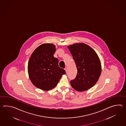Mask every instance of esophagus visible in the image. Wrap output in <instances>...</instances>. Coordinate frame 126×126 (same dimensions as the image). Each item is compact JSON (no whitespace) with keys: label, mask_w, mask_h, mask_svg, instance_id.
Instances as JSON below:
<instances>
[{"label":"esophagus","mask_w":126,"mask_h":126,"mask_svg":"<svg viewBox=\"0 0 126 126\" xmlns=\"http://www.w3.org/2000/svg\"><path fill=\"white\" fill-rule=\"evenodd\" d=\"M64 69H65V70L66 71V72H67V67H65V68H64Z\"/></svg>","instance_id":"1"}]
</instances>
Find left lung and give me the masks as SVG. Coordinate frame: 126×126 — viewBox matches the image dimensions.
<instances>
[{
    "mask_svg": "<svg viewBox=\"0 0 126 126\" xmlns=\"http://www.w3.org/2000/svg\"><path fill=\"white\" fill-rule=\"evenodd\" d=\"M68 48L75 61L78 72L70 83L78 91H85L96 84L101 72V65L96 53L84 43H76Z\"/></svg>",
    "mask_w": 126,
    "mask_h": 126,
    "instance_id": "1",
    "label": "left lung"
}]
</instances>
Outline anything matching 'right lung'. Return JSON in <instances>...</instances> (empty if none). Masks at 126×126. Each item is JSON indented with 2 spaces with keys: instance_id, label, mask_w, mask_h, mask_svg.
<instances>
[{
  "instance_id": "obj_1",
  "label": "right lung",
  "mask_w": 126,
  "mask_h": 126,
  "mask_svg": "<svg viewBox=\"0 0 126 126\" xmlns=\"http://www.w3.org/2000/svg\"><path fill=\"white\" fill-rule=\"evenodd\" d=\"M55 46L44 44L33 52L28 63V72L32 84L44 91L55 87L66 73L59 66V60L54 57Z\"/></svg>"
}]
</instances>
